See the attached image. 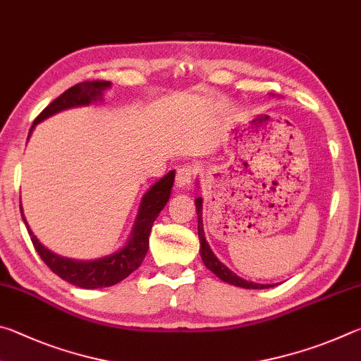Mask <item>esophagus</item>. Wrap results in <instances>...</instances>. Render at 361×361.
Returning a JSON list of instances; mask_svg holds the SVG:
<instances>
[{
  "label": "esophagus",
  "instance_id": "1",
  "mask_svg": "<svg viewBox=\"0 0 361 361\" xmlns=\"http://www.w3.org/2000/svg\"><path fill=\"white\" fill-rule=\"evenodd\" d=\"M195 175V167L194 166H181L178 170H176V186L178 188H186L189 186V183L192 181Z\"/></svg>",
  "mask_w": 361,
  "mask_h": 361
}]
</instances>
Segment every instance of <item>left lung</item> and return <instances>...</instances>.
Instances as JSON below:
<instances>
[{
  "mask_svg": "<svg viewBox=\"0 0 361 361\" xmlns=\"http://www.w3.org/2000/svg\"><path fill=\"white\" fill-rule=\"evenodd\" d=\"M195 212H197V231H199V240H200V258H202L204 264L207 269L215 274L216 277H219L226 283H231L234 286H240V288H248V290H262V288H271L274 285H262V283H253V282H247V280L240 279L239 276H235L231 269L226 267L221 261H219L215 255H213L212 248L209 247V243L205 240V234H204V226H202V197L195 199Z\"/></svg>",
  "mask_w": 361,
  "mask_h": 361,
  "instance_id": "left-lung-1",
  "label": "left lung"
}]
</instances>
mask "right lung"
I'll return each mask as SVG.
<instances>
[{"label":"right lung","mask_w":361,"mask_h":361,"mask_svg":"<svg viewBox=\"0 0 361 361\" xmlns=\"http://www.w3.org/2000/svg\"><path fill=\"white\" fill-rule=\"evenodd\" d=\"M109 85H111V82L108 81H84L73 85V87L65 90L62 95L57 97L56 100L49 103V105L42 109L38 118L35 119L30 132L33 130V127L36 124H39L41 121L47 119L49 116L60 113L68 108L90 105L92 102L100 100L102 92L106 87H109ZM173 180L175 172L170 170L164 178H161L156 185L151 186L149 191L143 195L142 205H140L137 221L135 226H133L129 242H127L126 247H122L119 252L108 255L105 258H99L94 261H76L52 253L51 250L41 245V242L36 239V235L27 224L23 212L22 219L25 221L30 239L33 242L35 250L38 252L41 259L46 262L47 267L51 269L54 274H57V276L60 279H63L65 282L79 286V288H105V286L116 285L119 283L121 280L129 277L143 262L149 248V234L152 223L156 221L157 215L169 202L170 189L173 186Z\"/></svg>","instance_id":"right-lung-1"}]
</instances>
